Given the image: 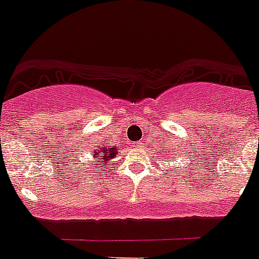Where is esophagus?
I'll use <instances>...</instances> for the list:
<instances>
[{
  "label": "esophagus",
  "instance_id": "34e87169",
  "mask_svg": "<svg viewBox=\"0 0 259 259\" xmlns=\"http://www.w3.org/2000/svg\"><path fill=\"white\" fill-rule=\"evenodd\" d=\"M135 145H136L137 148H143V143H140V141H137V143L135 144Z\"/></svg>",
  "mask_w": 259,
  "mask_h": 259
}]
</instances>
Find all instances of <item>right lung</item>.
Listing matches in <instances>:
<instances>
[{
    "label": "right lung",
    "mask_w": 259,
    "mask_h": 259,
    "mask_svg": "<svg viewBox=\"0 0 259 259\" xmlns=\"http://www.w3.org/2000/svg\"><path fill=\"white\" fill-rule=\"evenodd\" d=\"M115 152H118L115 148H111V146L106 148V146L101 145V148H100V149H96L95 152H93L92 157H93V159H98L100 162H105V161H109V159H111V158L115 155Z\"/></svg>",
    "instance_id": "right-lung-1"
}]
</instances>
